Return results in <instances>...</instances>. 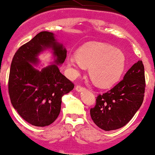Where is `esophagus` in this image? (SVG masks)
<instances>
[{"label":"esophagus","mask_w":155,"mask_h":155,"mask_svg":"<svg viewBox=\"0 0 155 155\" xmlns=\"http://www.w3.org/2000/svg\"><path fill=\"white\" fill-rule=\"evenodd\" d=\"M75 89H76V91L78 92H82V91H85L84 87H82V86H81V85H78V86H76Z\"/></svg>","instance_id":"34e87169"}]
</instances>
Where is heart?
<instances>
[{
    "mask_svg": "<svg viewBox=\"0 0 155 155\" xmlns=\"http://www.w3.org/2000/svg\"><path fill=\"white\" fill-rule=\"evenodd\" d=\"M125 61V56L120 50L96 41L86 43L78 51L76 56L67 58V64L73 76L87 67L92 81L101 87H109L120 78Z\"/></svg>",
    "mask_w": 155,
    "mask_h": 155,
    "instance_id": "obj_1",
    "label": "heart"
}]
</instances>
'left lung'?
Listing matches in <instances>:
<instances>
[{"mask_svg":"<svg viewBox=\"0 0 155 155\" xmlns=\"http://www.w3.org/2000/svg\"><path fill=\"white\" fill-rule=\"evenodd\" d=\"M144 68L138 61L127 71L124 79L107 93L99 94L90 114L94 124L106 131L120 128L128 123L144 100Z\"/></svg>","mask_w":155,"mask_h":155,"instance_id":"8db88e82","label":"left lung"}]
</instances>
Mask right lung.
<instances>
[{
  "mask_svg": "<svg viewBox=\"0 0 155 155\" xmlns=\"http://www.w3.org/2000/svg\"><path fill=\"white\" fill-rule=\"evenodd\" d=\"M47 49L53 61L38 70V56ZM67 50L52 32L42 31L22 45L13 58L8 91L11 104L20 116L29 124L45 127L52 124L61 111V98L74 85L60 72Z\"/></svg>",
  "mask_w": 155,
  "mask_h": 155,
  "instance_id": "right-lung-1",
  "label": "right lung"
}]
</instances>
